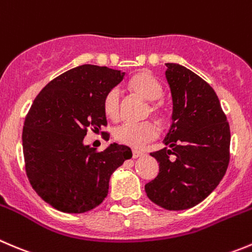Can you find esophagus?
I'll use <instances>...</instances> for the list:
<instances>
[{
  "instance_id": "esophagus-1",
  "label": "esophagus",
  "mask_w": 252,
  "mask_h": 252,
  "mask_svg": "<svg viewBox=\"0 0 252 252\" xmlns=\"http://www.w3.org/2000/svg\"><path fill=\"white\" fill-rule=\"evenodd\" d=\"M141 156H144V153H143V151H139V150H133V158H141Z\"/></svg>"
}]
</instances>
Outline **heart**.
I'll return each mask as SVG.
<instances>
[{"instance_id":"heart-1","label":"heart","mask_w":252,"mask_h":252,"mask_svg":"<svg viewBox=\"0 0 252 252\" xmlns=\"http://www.w3.org/2000/svg\"><path fill=\"white\" fill-rule=\"evenodd\" d=\"M129 89L134 94H139L146 101H156L162 96V86L151 74L145 71L134 75L128 84ZM104 113L108 118L117 121L121 117V94L117 89L111 90L103 99ZM150 112L155 117L162 114V108L158 103L150 106ZM158 136V128L151 122L143 123H123L114 130V139L123 145L130 148H141L145 143Z\"/></svg>"}]
</instances>
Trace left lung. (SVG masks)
<instances>
[{
	"label": "left lung",
	"instance_id": "1",
	"mask_svg": "<svg viewBox=\"0 0 252 252\" xmlns=\"http://www.w3.org/2000/svg\"><path fill=\"white\" fill-rule=\"evenodd\" d=\"M165 76L172 97V123L151 153L158 175L145 185L151 202L168 211L192 208L217 188L229 165L230 129L218 96L203 79L167 63Z\"/></svg>",
	"mask_w": 252,
	"mask_h": 252
}]
</instances>
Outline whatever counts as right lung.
I'll return each instance as SVG.
<instances>
[{
	"label": "right lung",
	"instance_id": "obj_1",
	"mask_svg": "<svg viewBox=\"0 0 252 252\" xmlns=\"http://www.w3.org/2000/svg\"><path fill=\"white\" fill-rule=\"evenodd\" d=\"M126 72L81 65L49 82L27 114L22 134L27 176L41 199L64 213H85L104 201L111 176L133 156L112 143L96 153L87 129L107 126L103 99Z\"/></svg>",
	"mask_w": 252,
	"mask_h": 252
}]
</instances>
